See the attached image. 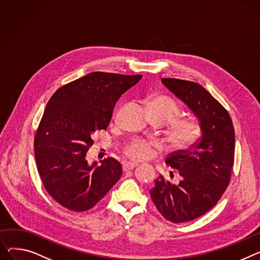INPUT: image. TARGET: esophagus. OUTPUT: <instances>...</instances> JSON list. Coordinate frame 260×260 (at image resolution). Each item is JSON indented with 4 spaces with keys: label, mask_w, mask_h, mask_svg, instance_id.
<instances>
[{
    "label": "esophagus",
    "mask_w": 260,
    "mask_h": 260,
    "mask_svg": "<svg viewBox=\"0 0 260 260\" xmlns=\"http://www.w3.org/2000/svg\"><path fill=\"white\" fill-rule=\"evenodd\" d=\"M136 166H138L137 163H132V162H128V163H125L123 165V170L124 171H128V170H133Z\"/></svg>",
    "instance_id": "1"
}]
</instances>
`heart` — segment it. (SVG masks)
<instances>
[{
	"label": "heart",
	"instance_id": "1",
	"mask_svg": "<svg viewBox=\"0 0 260 260\" xmlns=\"http://www.w3.org/2000/svg\"><path fill=\"white\" fill-rule=\"evenodd\" d=\"M148 115L158 117L163 123L169 121L167 141L176 149L191 146L200 137L201 125L193 116H179L181 109L179 103L167 95H152L146 100ZM153 143L139 139L128 142L124 148L125 157L134 161L149 159L153 152Z\"/></svg>",
	"mask_w": 260,
	"mask_h": 260
}]
</instances>
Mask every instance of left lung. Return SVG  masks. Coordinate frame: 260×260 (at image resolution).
<instances>
[{"instance_id": "left-lung-1", "label": "left lung", "mask_w": 260, "mask_h": 260, "mask_svg": "<svg viewBox=\"0 0 260 260\" xmlns=\"http://www.w3.org/2000/svg\"><path fill=\"white\" fill-rule=\"evenodd\" d=\"M163 84L199 118L200 139L187 150L168 154L165 163L178 182L162 175L149 190L159 212L169 221H191L217 204L229 185L234 164L235 134L228 111L197 82L162 78Z\"/></svg>"}]
</instances>
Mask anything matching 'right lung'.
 Here are the masks:
<instances>
[{
    "label": "right lung",
    "instance_id": "1",
    "mask_svg": "<svg viewBox=\"0 0 260 260\" xmlns=\"http://www.w3.org/2000/svg\"><path fill=\"white\" fill-rule=\"evenodd\" d=\"M142 78L93 72L59 88L48 101L34 137L37 167L47 192L64 208L83 212L103 199L122 175L114 158L89 166L92 134L107 129L117 100Z\"/></svg>",
    "mask_w": 260,
    "mask_h": 260
}]
</instances>
